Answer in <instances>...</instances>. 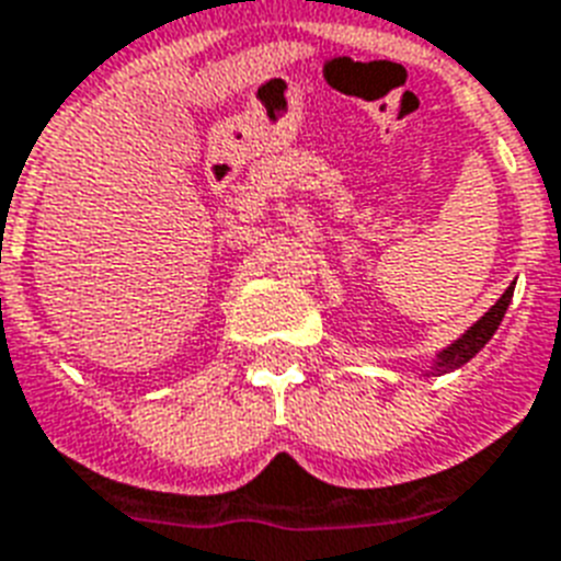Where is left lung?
<instances>
[{
    "mask_svg": "<svg viewBox=\"0 0 561 561\" xmlns=\"http://www.w3.org/2000/svg\"><path fill=\"white\" fill-rule=\"evenodd\" d=\"M513 290L515 285L513 288H506L504 294H501V299H497L495 306L489 308L486 314L480 317L478 323L469 325L457 341L448 343V346L436 355L431 375H445V373H454V369H460L462 364H469V360L474 358V355H478L489 341H492V334L497 332V325H501V320H504L506 308H510V302H513Z\"/></svg>",
    "mask_w": 561,
    "mask_h": 561,
    "instance_id": "8db88e82",
    "label": "left lung"
}]
</instances>
